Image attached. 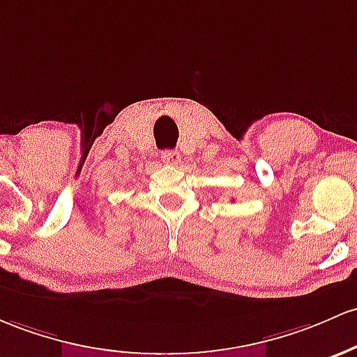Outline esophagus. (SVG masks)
Segmentation results:
<instances>
[{
	"label": "esophagus",
	"instance_id": "1",
	"mask_svg": "<svg viewBox=\"0 0 357 357\" xmlns=\"http://www.w3.org/2000/svg\"><path fill=\"white\" fill-rule=\"evenodd\" d=\"M162 162L167 164V166H178L181 162V155H179L178 151H164L162 152Z\"/></svg>",
	"mask_w": 357,
	"mask_h": 357
}]
</instances>
